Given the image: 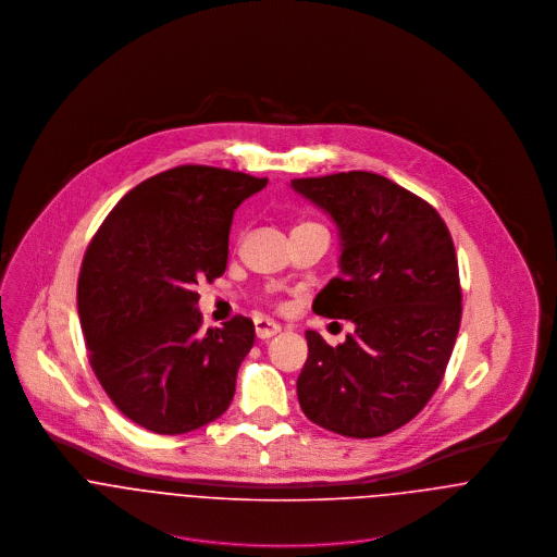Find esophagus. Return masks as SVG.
Masks as SVG:
<instances>
[{"label": "esophagus", "instance_id": "34e87169", "mask_svg": "<svg viewBox=\"0 0 557 557\" xmlns=\"http://www.w3.org/2000/svg\"><path fill=\"white\" fill-rule=\"evenodd\" d=\"M255 332L259 338H270L281 332V325L274 319L255 318Z\"/></svg>", "mask_w": 557, "mask_h": 557}]
</instances>
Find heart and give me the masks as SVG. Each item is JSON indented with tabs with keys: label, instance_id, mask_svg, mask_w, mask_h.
<instances>
[{
	"label": "heart",
	"instance_id": "obj_1",
	"mask_svg": "<svg viewBox=\"0 0 557 557\" xmlns=\"http://www.w3.org/2000/svg\"><path fill=\"white\" fill-rule=\"evenodd\" d=\"M300 225H307V223H300ZM300 225H296V227H300Z\"/></svg>",
	"mask_w": 557,
	"mask_h": 557
}]
</instances>
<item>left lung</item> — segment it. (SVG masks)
Wrapping results in <instances>:
<instances>
[{
  "instance_id": "obj_1",
  "label": "left lung",
  "mask_w": 557,
  "mask_h": 557,
  "mask_svg": "<svg viewBox=\"0 0 557 557\" xmlns=\"http://www.w3.org/2000/svg\"><path fill=\"white\" fill-rule=\"evenodd\" d=\"M292 188L327 212L341 236V274L313 311L356 325L336 347L307 330L300 407L338 435L382 437L442 384L461 323L455 244L433 206L384 175L300 177Z\"/></svg>"
}]
</instances>
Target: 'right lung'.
I'll return each instance as SVG.
<instances>
[{
    "label": "right lung",
    "instance_id": "right-lung-1",
    "mask_svg": "<svg viewBox=\"0 0 557 557\" xmlns=\"http://www.w3.org/2000/svg\"><path fill=\"white\" fill-rule=\"evenodd\" d=\"M268 177L182 164L109 212L81 263L77 305L89 364L133 422L159 435L225 413L255 343L244 315L201 330L195 287L223 276L234 212Z\"/></svg>",
    "mask_w": 557,
    "mask_h": 557
}]
</instances>
